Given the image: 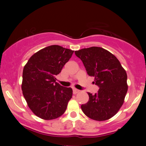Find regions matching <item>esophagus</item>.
<instances>
[{
	"mask_svg": "<svg viewBox=\"0 0 146 146\" xmlns=\"http://www.w3.org/2000/svg\"><path fill=\"white\" fill-rule=\"evenodd\" d=\"M78 92H80L79 90L76 89V88H73V94H77Z\"/></svg>",
	"mask_w": 146,
	"mask_h": 146,
	"instance_id": "esophagus-1",
	"label": "esophagus"
}]
</instances>
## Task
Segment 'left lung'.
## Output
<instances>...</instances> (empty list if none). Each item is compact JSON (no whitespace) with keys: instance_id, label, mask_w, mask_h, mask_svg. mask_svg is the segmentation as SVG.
Listing matches in <instances>:
<instances>
[{"instance_id":"left-lung-1","label":"left lung","mask_w":146,"mask_h":146,"mask_svg":"<svg viewBox=\"0 0 146 146\" xmlns=\"http://www.w3.org/2000/svg\"><path fill=\"white\" fill-rule=\"evenodd\" d=\"M82 61L87 74L94 77L99 90L94 95L88 92L89 100L82 104L86 115L97 121L113 117L121 107L127 91V74L114 55L100 47L75 51Z\"/></svg>"}]
</instances>
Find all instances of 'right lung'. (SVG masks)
<instances>
[{
  "label": "right lung",
  "instance_id": "1",
  "mask_svg": "<svg viewBox=\"0 0 146 146\" xmlns=\"http://www.w3.org/2000/svg\"><path fill=\"white\" fill-rule=\"evenodd\" d=\"M73 52L60 46H49L32 56L24 67L23 96L38 117L48 120L65 112L72 90L56 82V76L60 73Z\"/></svg>",
  "mask_w": 146,
  "mask_h": 146
}]
</instances>
